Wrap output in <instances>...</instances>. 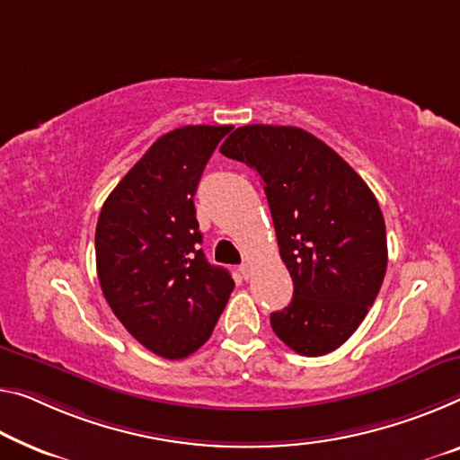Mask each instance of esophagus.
I'll return each instance as SVG.
<instances>
[{
  "instance_id": "esophagus-1",
  "label": "esophagus",
  "mask_w": 460,
  "mask_h": 460,
  "mask_svg": "<svg viewBox=\"0 0 460 460\" xmlns=\"http://www.w3.org/2000/svg\"><path fill=\"white\" fill-rule=\"evenodd\" d=\"M238 271H240V275H243L244 279H249V275H251V265L249 263H243L238 267Z\"/></svg>"
}]
</instances>
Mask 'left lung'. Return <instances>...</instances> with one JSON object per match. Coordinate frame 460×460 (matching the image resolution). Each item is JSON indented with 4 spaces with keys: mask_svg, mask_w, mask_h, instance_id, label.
<instances>
[{
    "mask_svg": "<svg viewBox=\"0 0 460 460\" xmlns=\"http://www.w3.org/2000/svg\"><path fill=\"white\" fill-rule=\"evenodd\" d=\"M220 152L263 181L294 298L271 314L288 348L316 358L353 335L386 273L376 197L335 150L300 127L244 125Z\"/></svg>",
    "mask_w": 460,
    "mask_h": 460,
    "instance_id": "left-lung-1",
    "label": "left lung"
}]
</instances>
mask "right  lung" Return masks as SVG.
I'll list each match as a JSON object with an SVG mask.
<instances>
[{
  "label": "right lung",
  "mask_w": 460,
  "mask_h": 460,
  "mask_svg": "<svg viewBox=\"0 0 460 460\" xmlns=\"http://www.w3.org/2000/svg\"><path fill=\"white\" fill-rule=\"evenodd\" d=\"M230 125H187L158 137L112 189L96 224V271L123 327L156 356L208 341L234 279L208 263L195 190Z\"/></svg>",
  "instance_id": "right-lung-1"
}]
</instances>
